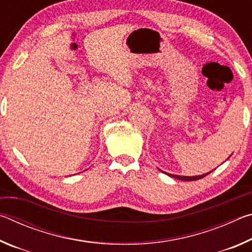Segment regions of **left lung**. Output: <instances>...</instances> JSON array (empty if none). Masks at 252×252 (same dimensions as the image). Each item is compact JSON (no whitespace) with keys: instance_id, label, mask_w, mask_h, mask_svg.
I'll list each match as a JSON object with an SVG mask.
<instances>
[{"instance_id":"left-lung-1","label":"left lung","mask_w":252,"mask_h":252,"mask_svg":"<svg viewBox=\"0 0 252 252\" xmlns=\"http://www.w3.org/2000/svg\"><path fill=\"white\" fill-rule=\"evenodd\" d=\"M213 171V170H212ZM211 172V171H210ZM204 173V174H201V176H195V177H185V176H176V174H170V173H167L168 176L172 177V178H176V179H179V180H182V181H194V180H199V179H202L206 176H208L209 173ZM165 173V172H164Z\"/></svg>"}]
</instances>
